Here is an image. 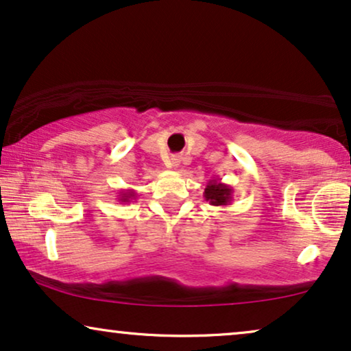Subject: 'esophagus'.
I'll list each match as a JSON object with an SVG mask.
<instances>
[{"mask_svg": "<svg viewBox=\"0 0 351 351\" xmlns=\"http://www.w3.org/2000/svg\"><path fill=\"white\" fill-rule=\"evenodd\" d=\"M178 165H180V158L178 157H171V158H168V160H167L168 168H176Z\"/></svg>", "mask_w": 351, "mask_h": 351, "instance_id": "34e87169", "label": "esophagus"}]
</instances>
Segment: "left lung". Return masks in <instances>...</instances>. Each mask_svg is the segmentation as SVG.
Listing matches in <instances>:
<instances>
[{"instance_id": "8db88e82", "label": "left lung", "mask_w": 351, "mask_h": 351, "mask_svg": "<svg viewBox=\"0 0 351 351\" xmlns=\"http://www.w3.org/2000/svg\"><path fill=\"white\" fill-rule=\"evenodd\" d=\"M232 188L230 184H224L221 180H210L207 186H205L204 197L210 205L215 207H226L232 202Z\"/></svg>"}]
</instances>
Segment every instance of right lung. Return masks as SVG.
Wrapping results in <instances>:
<instances>
[{"mask_svg":"<svg viewBox=\"0 0 351 351\" xmlns=\"http://www.w3.org/2000/svg\"><path fill=\"white\" fill-rule=\"evenodd\" d=\"M136 197V193L133 189H127V191H120L119 193V202L120 204H128Z\"/></svg>","mask_w":351,"mask_h":351,"instance_id":"add662e5","label":"right lung"}]
</instances>
